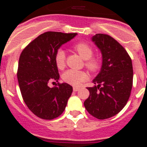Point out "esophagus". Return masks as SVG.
<instances>
[{
	"label": "esophagus",
	"instance_id": "34e87169",
	"mask_svg": "<svg viewBox=\"0 0 147 147\" xmlns=\"http://www.w3.org/2000/svg\"><path fill=\"white\" fill-rule=\"evenodd\" d=\"M79 89H80V88L73 87V90H74V91H78V90H79Z\"/></svg>",
	"mask_w": 147,
	"mask_h": 147
}]
</instances>
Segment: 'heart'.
I'll use <instances>...</instances> for the list:
<instances>
[{
  "label": "heart",
  "instance_id": "heart-1",
  "mask_svg": "<svg viewBox=\"0 0 147 147\" xmlns=\"http://www.w3.org/2000/svg\"><path fill=\"white\" fill-rule=\"evenodd\" d=\"M74 50L78 53L80 57L85 59V66L91 72H96L100 69L101 62L99 59L93 57V49L87 43L78 42L74 46ZM65 53L61 49H59L54 55V63L59 69H64L66 64ZM62 80L66 83L78 86L83 82L86 81L88 76L84 71L68 69L62 74Z\"/></svg>",
  "mask_w": 147,
  "mask_h": 147
}]
</instances>
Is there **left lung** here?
<instances>
[{
  "instance_id": "1",
  "label": "left lung",
  "mask_w": 147,
  "mask_h": 147,
  "mask_svg": "<svg viewBox=\"0 0 147 147\" xmlns=\"http://www.w3.org/2000/svg\"><path fill=\"white\" fill-rule=\"evenodd\" d=\"M92 40L102 54V66L93 83L84 106L99 120L118 114L127 104L133 86L132 61L125 49L109 35L96 34Z\"/></svg>"
}]
</instances>
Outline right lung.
<instances>
[{"label":"right lung","instance_id":"1","mask_svg":"<svg viewBox=\"0 0 147 147\" xmlns=\"http://www.w3.org/2000/svg\"><path fill=\"white\" fill-rule=\"evenodd\" d=\"M77 33L46 32L30 42L20 55L17 79L23 100L31 112L44 120H53L62 114L72 92L67 83H49L59 79L54 55L60 46Z\"/></svg>","mask_w":147,"mask_h":147}]
</instances>
